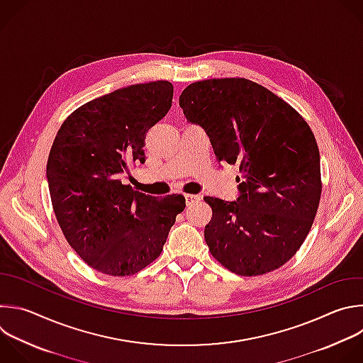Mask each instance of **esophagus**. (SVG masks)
Here are the masks:
<instances>
[{"instance_id":"esophagus-1","label":"esophagus","mask_w":363,"mask_h":363,"mask_svg":"<svg viewBox=\"0 0 363 363\" xmlns=\"http://www.w3.org/2000/svg\"><path fill=\"white\" fill-rule=\"evenodd\" d=\"M198 201H201V196H199V195H192V194L185 195V202H186V205H192V203H195V202H198Z\"/></svg>"}]
</instances>
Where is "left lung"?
Returning a JSON list of instances; mask_svg holds the SVG:
<instances>
[{
    "mask_svg": "<svg viewBox=\"0 0 363 363\" xmlns=\"http://www.w3.org/2000/svg\"><path fill=\"white\" fill-rule=\"evenodd\" d=\"M179 106L209 137L218 162L238 164L236 201L205 196L203 235L212 257L233 274L278 269L303 244L320 199V158L306 121L282 98L245 78L188 85Z\"/></svg>",
    "mask_w": 363,
    "mask_h": 363,
    "instance_id": "obj_1",
    "label": "left lung"
}]
</instances>
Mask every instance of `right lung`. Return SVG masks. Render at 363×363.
I'll return each instance as SVG.
<instances>
[{
    "label": "right lung",
    "instance_id": "right-lung-1",
    "mask_svg": "<svg viewBox=\"0 0 363 363\" xmlns=\"http://www.w3.org/2000/svg\"><path fill=\"white\" fill-rule=\"evenodd\" d=\"M172 95L168 81L119 88L75 109L54 140L47 179L57 220L72 250L102 274L148 267L185 208L182 195L157 199L123 181L133 164L145 162V135Z\"/></svg>",
    "mask_w": 363,
    "mask_h": 363
}]
</instances>
